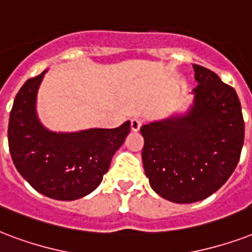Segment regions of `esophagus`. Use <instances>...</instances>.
Listing matches in <instances>:
<instances>
[{
	"label": "esophagus",
	"mask_w": 252,
	"mask_h": 252,
	"mask_svg": "<svg viewBox=\"0 0 252 252\" xmlns=\"http://www.w3.org/2000/svg\"><path fill=\"white\" fill-rule=\"evenodd\" d=\"M142 121L139 120V118H131L130 120V126H131V130L132 131H138L140 128V126H142Z\"/></svg>",
	"instance_id": "1"
}]
</instances>
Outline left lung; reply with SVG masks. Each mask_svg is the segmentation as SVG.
<instances>
[{
	"mask_svg": "<svg viewBox=\"0 0 252 252\" xmlns=\"http://www.w3.org/2000/svg\"><path fill=\"white\" fill-rule=\"evenodd\" d=\"M194 104L184 117L143 125L142 160L163 198L190 204L217 192L241 158L245 121L237 92L213 71L193 65Z\"/></svg>",
	"mask_w": 252,
	"mask_h": 252,
	"instance_id": "1",
	"label": "left lung"
}]
</instances>
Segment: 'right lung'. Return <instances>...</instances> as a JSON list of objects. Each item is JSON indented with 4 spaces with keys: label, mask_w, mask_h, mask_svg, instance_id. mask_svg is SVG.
<instances>
[{
    "label": "right lung",
    "mask_w": 252,
    "mask_h": 252,
    "mask_svg": "<svg viewBox=\"0 0 252 252\" xmlns=\"http://www.w3.org/2000/svg\"><path fill=\"white\" fill-rule=\"evenodd\" d=\"M44 72L31 77L15 95L7 140L15 168L29 184L50 198L77 200L93 192L108 172L112 158L130 131V122L117 128H91L56 134L43 127L35 98Z\"/></svg>",
    "instance_id": "add662e5"
}]
</instances>
